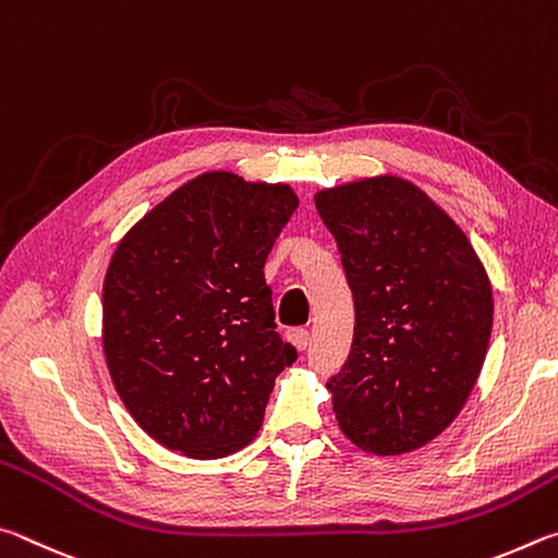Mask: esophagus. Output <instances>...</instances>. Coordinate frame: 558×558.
I'll return each mask as SVG.
<instances>
[{"label":"esophagus","mask_w":558,"mask_h":558,"mask_svg":"<svg viewBox=\"0 0 558 558\" xmlns=\"http://www.w3.org/2000/svg\"><path fill=\"white\" fill-rule=\"evenodd\" d=\"M287 340L296 350H306V345H308V330L306 328H291V330H287Z\"/></svg>","instance_id":"1"}]
</instances>
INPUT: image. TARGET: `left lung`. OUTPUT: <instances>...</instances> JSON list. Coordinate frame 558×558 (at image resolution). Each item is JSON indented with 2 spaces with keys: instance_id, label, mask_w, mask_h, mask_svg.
Returning <instances> with one entry per match:
<instances>
[{
  "instance_id": "left-lung-1",
  "label": "left lung",
  "mask_w": 558,
  "mask_h": 558,
  "mask_svg": "<svg viewBox=\"0 0 558 558\" xmlns=\"http://www.w3.org/2000/svg\"><path fill=\"white\" fill-rule=\"evenodd\" d=\"M355 301L353 348L328 379L338 426L367 453L416 451L481 375L493 287L465 232L418 185L375 175L316 193Z\"/></svg>"
}]
</instances>
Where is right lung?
Masks as SVG:
<instances>
[{"label":"right lung","mask_w":558,"mask_h":558,"mask_svg":"<svg viewBox=\"0 0 558 558\" xmlns=\"http://www.w3.org/2000/svg\"><path fill=\"white\" fill-rule=\"evenodd\" d=\"M296 208L287 183L208 171L117 244L102 284L107 369L126 412L169 451L210 461L257 436L274 379L296 360L264 281Z\"/></svg>","instance_id":"add662e5"}]
</instances>
